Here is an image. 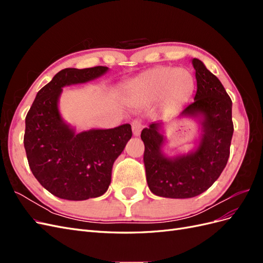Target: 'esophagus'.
Returning a JSON list of instances; mask_svg holds the SVG:
<instances>
[{
    "label": "esophagus",
    "mask_w": 263,
    "mask_h": 263,
    "mask_svg": "<svg viewBox=\"0 0 263 263\" xmlns=\"http://www.w3.org/2000/svg\"><path fill=\"white\" fill-rule=\"evenodd\" d=\"M132 129L134 136H139L140 132L142 129V124L140 122V119H134L132 122Z\"/></svg>",
    "instance_id": "1"
}]
</instances>
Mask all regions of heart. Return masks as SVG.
Masks as SVG:
<instances>
[{
  "mask_svg": "<svg viewBox=\"0 0 263 263\" xmlns=\"http://www.w3.org/2000/svg\"><path fill=\"white\" fill-rule=\"evenodd\" d=\"M194 85V78L190 71L159 67L127 84L126 95L132 102L157 101L164 97L170 103H181L192 95Z\"/></svg>",
  "mask_w": 263,
  "mask_h": 263,
  "instance_id": "heart-1",
  "label": "heart"
}]
</instances>
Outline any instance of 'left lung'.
<instances>
[{"label":"left lung","instance_id":"8db88e82","mask_svg":"<svg viewBox=\"0 0 263 263\" xmlns=\"http://www.w3.org/2000/svg\"><path fill=\"white\" fill-rule=\"evenodd\" d=\"M197 90L194 102L182 116L201 117L202 136L197 148L187 155L166 157L160 133L162 123H153L141 132L144 162L151 192L170 198H190L210 189L227 164L234 133L232 100L218 78L194 58Z\"/></svg>","mask_w":263,"mask_h":263}]
</instances>
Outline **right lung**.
I'll return each mask as SVG.
<instances>
[{"label": "right lung", "mask_w": 263, "mask_h": 263, "mask_svg": "<svg viewBox=\"0 0 263 263\" xmlns=\"http://www.w3.org/2000/svg\"><path fill=\"white\" fill-rule=\"evenodd\" d=\"M107 67L67 68L39 90L25 118L24 147L29 168L51 194L69 201H83L104 194L112 168L132 138V127L76 134L58 108L62 87L84 83L104 74Z\"/></svg>", "instance_id": "add662e5"}]
</instances>
